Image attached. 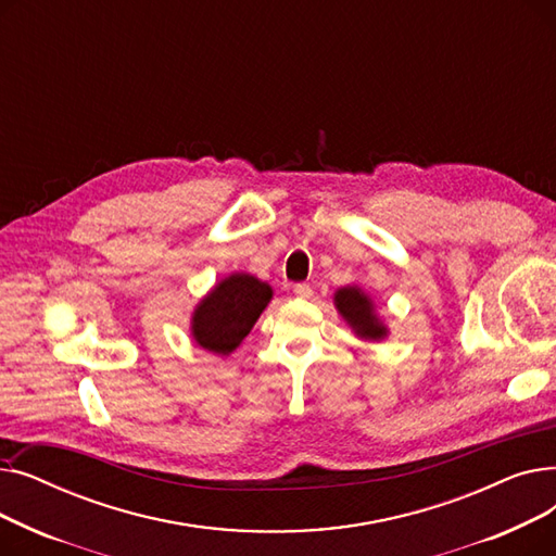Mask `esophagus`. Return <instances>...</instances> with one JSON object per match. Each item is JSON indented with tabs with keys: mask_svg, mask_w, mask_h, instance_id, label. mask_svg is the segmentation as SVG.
Returning a JSON list of instances; mask_svg holds the SVG:
<instances>
[{
	"mask_svg": "<svg viewBox=\"0 0 556 556\" xmlns=\"http://www.w3.org/2000/svg\"><path fill=\"white\" fill-rule=\"evenodd\" d=\"M293 293L302 300H308V298H313V288H311V283H295Z\"/></svg>",
	"mask_w": 556,
	"mask_h": 556,
	"instance_id": "34e87169",
	"label": "esophagus"
}]
</instances>
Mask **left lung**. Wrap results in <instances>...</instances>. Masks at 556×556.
Masks as SVG:
<instances>
[{"label":"left lung","mask_w":556,"mask_h":556,"mask_svg":"<svg viewBox=\"0 0 556 556\" xmlns=\"http://www.w3.org/2000/svg\"><path fill=\"white\" fill-rule=\"evenodd\" d=\"M336 306L361 338L381 340L388 333L386 327L378 323L374 306H371L369 298L365 293H361V288H356V286L340 288L336 293Z\"/></svg>","instance_id":"obj_1"}]
</instances>
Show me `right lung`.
I'll list each match as a JSON object with an SVG mask.
<instances>
[{
    "label": "right lung",
    "instance_id": "obj_1",
    "mask_svg": "<svg viewBox=\"0 0 556 556\" xmlns=\"http://www.w3.org/2000/svg\"><path fill=\"white\" fill-rule=\"evenodd\" d=\"M270 298L273 288L252 275L227 277L193 313L191 333L195 342L207 352L231 354L250 333Z\"/></svg>",
    "mask_w": 556,
    "mask_h": 556
}]
</instances>
